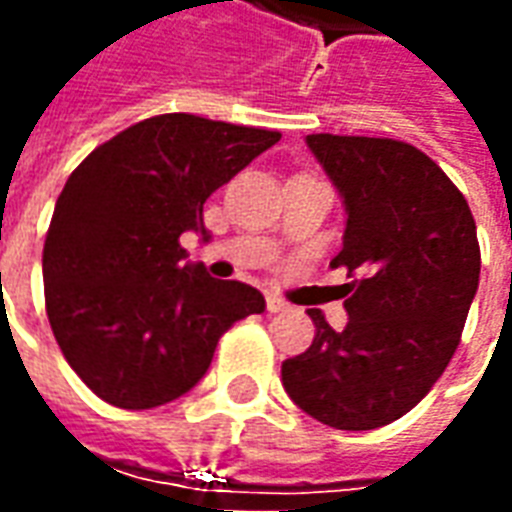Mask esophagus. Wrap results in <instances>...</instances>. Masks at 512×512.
<instances>
[{
  "instance_id": "obj_1",
  "label": "esophagus",
  "mask_w": 512,
  "mask_h": 512,
  "mask_svg": "<svg viewBox=\"0 0 512 512\" xmlns=\"http://www.w3.org/2000/svg\"><path fill=\"white\" fill-rule=\"evenodd\" d=\"M266 310L268 312H285L288 310V304L279 299V296H266Z\"/></svg>"
}]
</instances>
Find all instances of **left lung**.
I'll list each match as a JSON object with an SVG mask.
<instances>
[{
    "label": "left lung",
    "mask_w": 512,
    "mask_h": 512,
    "mask_svg": "<svg viewBox=\"0 0 512 512\" xmlns=\"http://www.w3.org/2000/svg\"><path fill=\"white\" fill-rule=\"evenodd\" d=\"M307 145L348 211L332 268L348 326L310 312L315 337L282 362L290 400L337 430H373L428 395L461 343L480 282L469 202L444 169L400 139L310 134Z\"/></svg>",
    "instance_id": "1"
}]
</instances>
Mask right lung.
I'll use <instances>...</instances> for the list:
<instances>
[{
    "instance_id": "add662e5",
    "label": "right lung",
    "mask_w": 512,
    "mask_h": 512,
    "mask_svg": "<svg viewBox=\"0 0 512 512\" xmlns=\"http://www.w3.org/2000/svg\"><path fill=\"white\" fill-rule=\"evenodd\" d=\"M279 131L172 112L98 145L57 197L46 244V315L95 395L128 411L186 395L260 290L183 266L180 235L208 238L202 205Z\"/></svg>"
}]
</instances>
